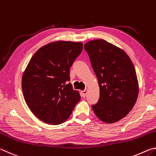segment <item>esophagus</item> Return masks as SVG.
<instances>
[{
    "mask_svg": "<svg viewBox=\"0 0 156 156\" xmlns=\"http://www.w3.org/2000/svg\"><path fill=\"white\" fill-rule=\"evenodd\" d=\"M87 91H88L87 89H84V90L82 91V95H83V97H85L86 96L87 94Z\"/></svg>",
    "mask_w": 156,
    "mask_h": 156,
    "instance_id": "34e87169",
    "label": "esophagus"
}]
</instances>
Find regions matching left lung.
Wrapping results in <instances>:
<instances>
[{
    "label": "left lung",
    "instance_id": "left-lung-1",
    "mask_svg": "<svg viewBox=\"0 0 156 156\" xmlns=\"http://www.w3.org/2000/svg\"><path fill=\"white\" fill-rule=\"evenodd\" d=\"M84 49L100 87L98 102L92 109L102 122H117L128 114L138 98V82L133 62L122 49L102 39L88 42Z\"/></svg>",
    "mask_w": 156,
    "mask_h": 156
}]
</instances>
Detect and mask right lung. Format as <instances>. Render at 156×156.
Segmentation results:
<instances>
[{
	"instance_id": "right-lung-1",
	"label": "right lung",
	"mask_w": 156,
	"mask_h": 156,
	"mask_svg": "<svg viewBox=\"0 0 156 156\" xmlns=\"http://www.w3.org/2000/svg\"><path fill=\"white\" fill-rule=\"evenodd\" d=\"M83 51V43L56 41L39 49L26 67L22 90L31 112L52 125L64 122L80 101L70 83L73 62Z\"/></svg>"
}]
</instances>
